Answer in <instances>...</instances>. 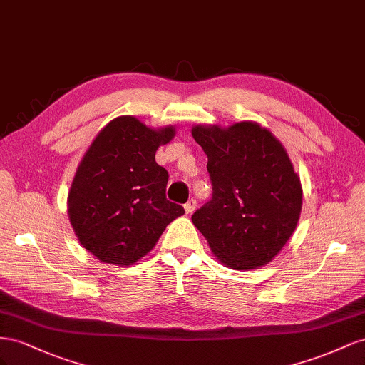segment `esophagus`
Instances as JSON below:
<instances>
[{"mask_svg": "<svg viewBox=\"0 0 365 365\" xmlns=\"http://www.w3.org/2000/svg\"><path fill=\"white\" fill-rule=\"evenodd\" d=\"M195 206H197V200L195 199H190L188 202L185 203V211L186 214H192L195 211Z\"/></svg>", "mask_w": 365, "mask_h": 365, "instance_id": "1", "label": "esophagus"}]
</instances>
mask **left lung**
Wrapping results in <instances>:
<instances>
[{"mask_svg": "<svg viewBox=\"0 0 365 365\" xmlns=\"http://www.w3.org/2000/svg\"><path fill=\"white\" fill-rule=\"evenodd\" d=\"M207 155L212 199L192 214L211 251L237 270L267 264L294 234L303 190L286 150L266 128L194 127Z\"/></svg>", "mask_w": 365, "mask_h": 365, "instance_id": "obj_1", "label": "left lung"}]
</instances>
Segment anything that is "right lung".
Here are the masks:
<instances>
[{
  "label": "right lung",
  "mask_w": 365,
  "mask_h": 365,
  "mask_svg": "<svg viewBox=\"0 0 365 365\" xmlns=\"http://www.w3.org/2000/svg\"><path fill=\"white\" fill-rule=\"evenodd\" d=\"M175 134L133 116L113 119L79 163L68 217L81 245L103 263L130 266L147 255L183 206L166 200L168 171L155 151Z\"/></svg>",
  "instance_id": "1"
}]
</instances>
